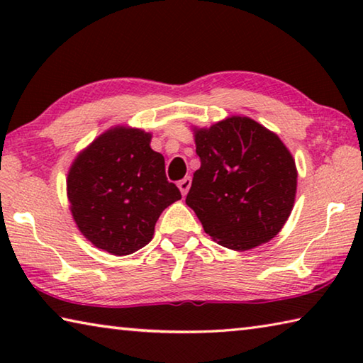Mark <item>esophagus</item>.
Returning <instances> with one entry per match:
<instances>
[{"label": "esophagus", "instance_id": "34e87169", "mask_svg": "<svg viewBox=\"0 0 363 363\" xmlns=\"http://www.w3.org/2000/svg\"><path fill=\"white\" fill-rule=\"evenodd\" d=\"M190 186H192V179H190L189 176H187V177H184L182 181L177 182V187H179V190H181V194H182V195H187Z\"/></svg>", "mask_w": 363, "mask_h": 363}]
</instances>
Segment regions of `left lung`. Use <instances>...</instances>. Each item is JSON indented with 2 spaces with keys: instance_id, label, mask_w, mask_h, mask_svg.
Here are the masks:
<instances>
[{
  "instance_id": "8db88e82",
  "label": "left lung",
  "mask_w": 363,
  "mask_h": 363,
  "mask_svg": "<svg viewBox=\"0 0 363 363\" xmlns=\"http://www.w3.org/2000/svg\"><path fill=\"white\" fill-rule=\"evenodd\" d=\"M201 167L186 203L214 242L247 251L277 235L293 210L298 171L290 150L248 116L194 130Z\"/></svg>"
}]
</instances>
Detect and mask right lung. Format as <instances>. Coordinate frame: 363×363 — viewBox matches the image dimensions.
<instances>
[{
  "label": "right lung",
  "mask_w": 363,
  "mask_h": 363,
  "mask_svg": "<svg viewBox=\"0 0 363 363\" xmlns=\"http://www.w3.org/2000/svg\"><path fill=\"white\" fill-rule=\"evenodd\" d=\"M149 133L115 126L101 134L72 163L67 196L79 232L115 256L152 240L160 214L181 199L167 179L164 158L150 149Z\"/></svg>",
  "instance_id": "right-lung-1"
}]
</instances>
